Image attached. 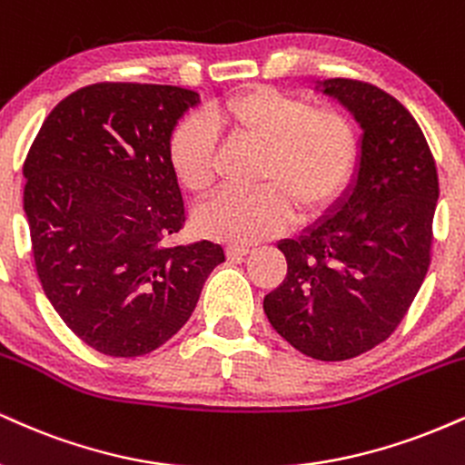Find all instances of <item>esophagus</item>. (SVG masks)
<instances>
[{
	"label": "esophagus",
	"mask_w": 465,
	"mask_h": 465,
	"mask_svg": "<svg viewBox=\"0 0 465 465\" xmlns=\"http://www.w3.org/2000/svg\"><path fill=\"white\" fill-rule=\"evenodd\" d=\"M225 251H227L229 260H238V257L247 255L249 251H251V247H249V244H227Z\"/></svg>",
	"instance_id": "obj_1"
}]
</instances>
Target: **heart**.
Wrapping results in <instances>:
<instances>
[{"label":"heart","mask_w":465,"mask_h":465,"mask_svg":"<svg viewBox=\"0 0 465 465\" xmlns=\"http://www.w3.org/2000/svg\"><path fill=\"white\" fill-rule=\"evenodd\" d=\"M215 132L262 149L249 193H223L197 212V229L223 242L244 244L275 233L294 216L312 221L329 210L353 179L360 134L338 108H314L303 94L271 86L238 91L203 119L179 123L169 141L175 179L194 197L216 182Z\"/></svg>","instance_id":"obj_1"}]
</instances>
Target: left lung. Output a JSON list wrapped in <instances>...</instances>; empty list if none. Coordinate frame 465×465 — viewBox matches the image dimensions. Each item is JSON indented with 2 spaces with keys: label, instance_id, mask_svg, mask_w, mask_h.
<instances>
[{
  "label": "left lung",
  "instance_id": "1",
  "mask_svg": "<svg viewBox=\"0 0 465 465\" xmlns=\"http://www.w3.org/2000/svg\"><path fill=\"white\" fill-rule=\"evenodd\" d=\"M363 127L353 193L305 236L279 242L283 282L264 296L272 329L299 353L344 361L385 342L430 264L438 169L399 99L368 82H324Z\"/></svg>",
  "mask_w": 465,
  "mask_h": 465
}]
</instances>
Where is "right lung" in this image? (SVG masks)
Instances as JSON below:
<instances>
[{
  "label": "right lung",
  "instance_id": "right-lung-1",
  "mask_svg": "<svg viewBox=\"0 0 465 465\" xmlns=\"http://www.w3.org/2000/svg\"><path fill=\"white\" fill-rule=\"evenodd\" d=\"M197 104L179 86L91 84L49 112L27 151L36 275L66 327L104 355L160 349L225 262L208 240L166 244L186 223L169 141Z\"/></svg>",
  "mask_w": 465,
  "mask_h": 465
}]
</instances>
